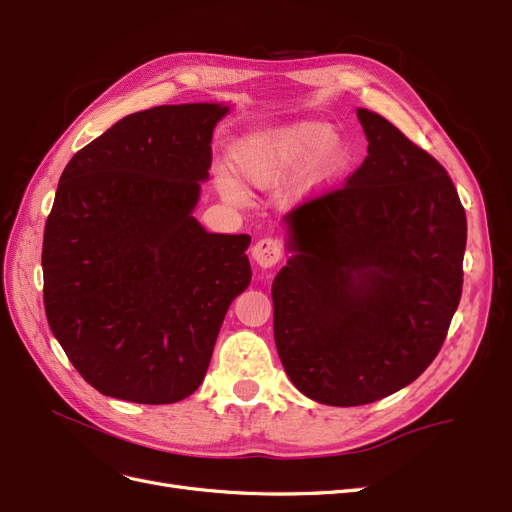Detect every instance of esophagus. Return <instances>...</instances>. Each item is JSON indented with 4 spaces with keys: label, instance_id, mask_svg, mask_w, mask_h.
Here are the masks:
<instances>
[{
    "label": "esophagus",
    "instance_id": "1",
    "mask_svg": "<svg viewBox=\"0 0 512 512\" xmlns=\"http://www.w3.org/2000/svg\"><path fill=\"white\" fill-rule=\"evenodd\" d=\"M253 259L257 261V266L261 268H274L276 263L285 255L282 251V242L276 238H261L255 242L253 251H251Z\"/></svg>",
    "mask_w": 512,
    "mask_h": 512
}]
</instances>
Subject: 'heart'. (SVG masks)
Masks as SVG:
<instances>
[{
  "instance_id": "obj_1",
  "label": "heart",
  "mask_w": 512,
  "mask_h": 512,
  "mask_svg": "<svg viewBox=\"0 0 512 512\" xmlns=\"http://www.w3.org/2000/svg\"><path fill=\"white\" fill-rule=\"evenodd\" d=\"M230 162L253 185L268 187L295 175L308 189H327L342 181L354 162L346 135L325 122H289L246 132L234 141ZM223 198L238 202L242 192L230 175H219Z\"/></svg>"
}]
</instances>
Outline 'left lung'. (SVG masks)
I'll return each instance as SVG.
<instances>
[{"mask_svg":"<svg viewBox=\"0 0 512 512\" xmlns=\"http://www.w3.org/2000/svg\"><path fill=\"white\" fill-rule=\"evenodd\" d=\"M367 158L342 189L285 215L274 339L308 399L356 407L409 386L439 354L462 295L466 213L445 168L358 107Z\"/></svg>","mask_w":512,"mask_h":512,"instance_id":"1","label":"left lung"}]
</instances>
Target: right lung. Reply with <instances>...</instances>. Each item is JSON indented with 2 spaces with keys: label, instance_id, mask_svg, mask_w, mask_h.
I'll return each mask as SVG.
<instances>
[{
  "label": "right lung",
  "instance_id": "add662e5",
  "mask_svg": "<svg viewBox=\"0 0 512 512\" xmlns=\"http://www.w3.org/2000/svg\"><path fill=\"white\" fill-rule=\"evenodd\" d=\"M225 103L130 113L65 166L44 230V308L56 342L105 396L183 401L249 287V234L194 217Z\"/></svg>",
  "mask_w": 512,
  "mask_h": 512
}]
</instances>
